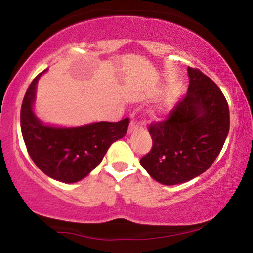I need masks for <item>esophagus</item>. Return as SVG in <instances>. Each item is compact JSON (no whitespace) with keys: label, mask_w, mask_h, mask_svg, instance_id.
Instances as JSON below:
<instances>
[{"label":"esophagus","mask_w":253,"mask_h":253,"mask_svg":"<svg viewBox=\"0 0 253 253\" xmlns=\"http://www.w3.org/2000/svg\"><path fill=\"white\" fill-rule=\"evenodd\" d=\"M139 125H141V122H138V120H136V119H131L130 124H129V131H130V133H131V131L136 130L137 128L139 127Z\"/></svg>","instance_id":"34e87169"}]
</instances>
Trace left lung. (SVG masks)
<instances>
[{
	"label": "left lung",
	"instance_id": "obj_1",
	"mask_svg": "<svg viewBox=\"0 0 253 253\" xmlns=\"http://www.w3.org/2000/svg\"><path fill=\"white\" fill-rule=\"evenodd\" d=\"M186 95L163 122L152 123V149L141 165L164 185L188 182L205 172L220 153L229 130V109L213 81L187 68Z\"/></svg>",
	"mask_w": 253,
	"mask_h": 253
}]
</instances>
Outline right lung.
Masks as SVG:
<instances>
[{
    "label": "right lung",
    "instance_id": "obj_1",
    "mask_svg": "<svg viewBox=\"0 0 253 253\" xmlns=\"http://www.w3.org/2000/svg\"><path fill=\"white\" fill-rule=\"evenodd\" d=\"M34 78L20 111L21 134L30 158L45 175L62 183H76L102 161L112 143L126 135L129 119L61 128L45 125L33 111L37 82Z\"/></svg>",
    "mask_w": 253,
    "mask_h": 253
}]
</instances>
